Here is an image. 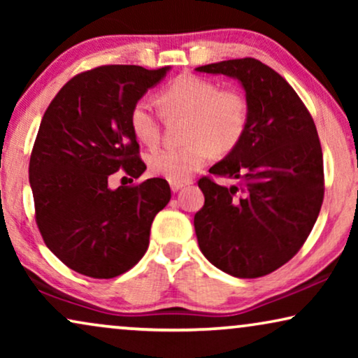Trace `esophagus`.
Returning <instances> with one entry per match:
<instances>
[{"instance_id": "1", "label": "esophagus", "mask_w": 358, "mask_h": 358, "mask_svg": "<svg viewBox=\"0 0 358 358\" xmlns=\"http://www.w3.org/2000/svg\"><path fill=\"white\" fill-rule=\"evenodd\" d=\"M169 185H171V190H173V192H179L180 189L187 185V182H169Z\"/></svg>"}]
</instances>
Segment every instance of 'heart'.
I'll list each match as a JSON object with an SVG mask.
<instances>
[{
  "label": "heart",
  "instance_id": "heart-1",
  "mask_svg": "<svg viewBox=\"0 0 358 358\" xmlns=\"http://www.w3.org/2000/svg\"><path fill=\"white\" fill-rule=\"evenodd\" d=\"M164 114L185 115L184 138L178 148H161L148 156L151 173L169 182H187L212 158L213 151L227 155L243 140L248 130V99L238 90H220L208 78L180 75L158 94ZM130 129L136 140L153 146L159 140L158 114L148 101H136L130 109Z\"/></svg>",
  "mask_w": 358,
  "mask_h": 358
}]
</instances>
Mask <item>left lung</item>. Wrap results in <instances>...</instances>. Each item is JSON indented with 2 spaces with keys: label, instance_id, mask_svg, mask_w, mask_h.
<instances>
[{
  "label": "left lung",
  "instance_id": "left-lung-1",
  "mask_svg": "<svg viewBox=\"0 0 358 358\" xmlns=\"http://www.w3.org/2000/svg\"><path fill=\"white\" fill-rule=\"evenodd\" d=\"M238 80L249 106L248 130L215 176L199 180L205 203L195 213L199 248L220 271L239 278L267 275L300 251L324 197L322 151L316 125L293 87L254 58L195 68Z\"/></svg>",
  "mask_w": 358,
  "mask_h": 358
}]
</instances>
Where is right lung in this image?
Listing matches in <instances>:
<instances>
[{
  "label": "right lung",
  "instance_id": "1",
  "mask_svg": "<svg viewBox=\"0 0 358 358\" xmlns=\"http://www.w3.org/2000/svg\"><path fill=\"white\" fill-rule=\"evenodd\" d=\"M171 66L107 65L76 75L42 117L29 163L36 222L47 248L78 273L112 278L135 266L150 244L151 223L171 199L153 178L109 187L124 169L146 166L130 129L131 106L164 80Z\"/></svg>",
  "mask_w": 358,
  "mask_h": 358
}]
</instances>
